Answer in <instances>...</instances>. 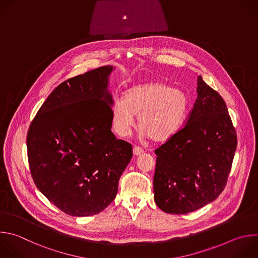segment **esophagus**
<instances>
[{"label":"esophagus","mask_w":258,"mask_h":258,"mask_svg":"<svg viewBox=\"0 0 258 258\" xmlns=\"http://www.w3.org/2000/svg\"><path fill=\"white\" fill-rule=\"evenodd\" d=\"M133 152H134V155L135 156H139V155H141V154H143L144 153V150L142 149V148H140V147H134V150H133Z\"/></svg>","instance_id":"obj_1"}]
</instances>
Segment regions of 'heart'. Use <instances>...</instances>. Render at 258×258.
Instances as JSON below:
<instances>
[{"label":"heart","mask_w":258,"mask_h":258,"mask_svg":"<svg viewBox=\"0 0 258 258\" xmlns=\"http://www.w3.org/2000/svg\"><path fill=\"white\" fill-rule=\"evenodd\" d=\"M188 108L185 93L162 81L145 82L130 88L123 99H116L111 107L112 125L121 137L128 136L136 124L143 138L162 143L180 130Z\"/></svg>","instance_id":"1"}]
</instances>
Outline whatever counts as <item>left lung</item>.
Segmentation results:
<instances>
[{"mask_svg":"<svg viewBox=\"0 0 258 258\" xmlns=\"http://www.w3.org/2000/svg\"><path fill=\"white\" fill-rule=\"evenodd\" d=\"M198 97L186 123L155 150L154 200L165 213L195 212L224 190L237 136L221 95L198 77Z\"/></svg>","mask_w":258,"mask_h":258,"instance_id":"obj_1","label":"left lung"}]
</instances>
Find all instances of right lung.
<instances>
[{
    "instance_id": "add662e5",
    "label": "right lung",
    "mask_w": 258,
    "mask_h": 258,
    "mask_svg": "<svg viewBox=\"0 0 258 258\" xmlns=\"http://www.w3.org/2000/svg\"><path fill=\"white\" fill-rule=\"evenodd\" d=\"M112 66L71 78L49 94L27 134L30 172L63 213L88 217L115 199L133 147L111 132Z\"/></svg>"
}]
</instances>
